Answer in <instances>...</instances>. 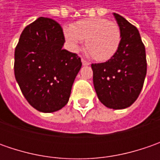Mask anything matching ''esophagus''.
I'll use <instances>...</instances> for the list:
<instances>
[{
    "instance_id": "1",
    "label": "esophagus",
    "mask_w": 160,
    "mask_h": 160,
    "mask_svg": "<svg viewBox=\"0 0 160 160\" xmlns=\"http://www.w3.org/2000/svg\"><path fill=\"white\" fill-rule=\"evenodd\" d=\"M82 63H83V66H88L90 65L89 61H87V60H85L84 58H82Z\"/></svg>"
}]
</instances>
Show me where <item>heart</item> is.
Wrapping results in <instances>:
<instances>
[{"label": "heart", "mask_w": 160, "mask_h": 160, "mask_svg": "<svg viewBox=\"0 0 160 160\" xmlns=\"http://www.w3.org/2000/svg\"><path fill=\"white\" fill-rule=\"evenodd\" d=\"M64 35L70 48L77 52L85 41V47L97 61H107L113 58L121 42L118 25L103 18L84 19L73 27L64 28Z\"/></svg>", "instance_id": "heart-1"}]
</instances>
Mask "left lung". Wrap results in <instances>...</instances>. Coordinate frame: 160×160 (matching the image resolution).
<instances>
[{
	"label": "left lung",
	"mask_w": 160,
	"mask_h": 160,
	"mask_svg": "<svg viewBox=\"0 0 160 160\" xmlns=\"http://www.w3.org/2000/svg\"><path fill=\"white\" fill-rule=\"evenodd\" d=\"M121 31V42L113 58L92 64L93 85L103 105L113 109L130 107L143 86L147 60L138 29L117 13L113 14Z\"/></svg>",
	"instance_id": "left-lung-1"
}]
</instances>
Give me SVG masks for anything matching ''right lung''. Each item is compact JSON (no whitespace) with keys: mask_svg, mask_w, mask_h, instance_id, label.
<instances>
[{"mask_svg":"<svg viewBox=\"0 0 160 160\" xmlns=\"http://www.w3.org/2000/svg\"><path fill=\"white\" fill-rule=\"evenodd\" d=\"M58 22L41 17L22 32L15 49L14 73L28 103L44 113L61 109L82 67L81 58L62 47Z\"/></svg>","mask_w":160,"mask_h":160,"instance_id":"add662e5","label":"right lung"}]
</instances>
